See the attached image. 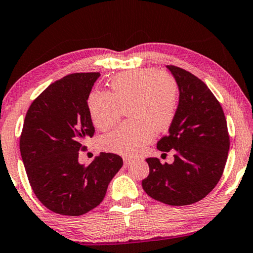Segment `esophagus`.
Segmentation results:
<instances>
[{
	"mask_svg": "<svg viewBox=\"0 0 253 253\" xmlns=\"http://www.w3.org/2000/svg\"><path fill=\"white\" fill-rule=\"evenodd\" d=\"M123 161H124V165H126V166H129L130 163H131L132 161H133V160H132V159H130V158H124V159H123Z\"/></svg>",
	"mask_w": 253,
	"mask_h": 253,
	"instance_id": "34e87169",
	"label": "esophagus"
}]
</instances>
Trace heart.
Here are the masks:
<instances>
[{
  "label": "heart",
  "instance_id": "1",
  "mask_svg": "<svg viewBox=\"0 0 253 253\" xmlns=\"http://www.w3.org/2000/svg\"><path fill=\"white\" fill-rule=\"evenodd\" d=\"M111 92L94 91L88 97V112L100 130L114 126L127 105L131 118L101 139L105 151L134 157L153 139L154 129L170 126L178 105V84L170 74L145 68L119 74Z\"/></svg>",
  "mask_w": 253,
  "mask_h": 253
}]
</instances>
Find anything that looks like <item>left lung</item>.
<instances>
[{
	"label": "left lung",
	"instance_id": "obj_1",
	"mask_svg": "<svg viewBox=\"0 0 253 253\" xmlns=\"http://www.w3.org/2000/svg\"><path fill=\"white\" fill-rule=\"evenodd\" d=\"M179 86V105L157 148L174 150L172 165L148 158L150 172L142 181L148 196L169 206H189L202 200L223 173L230 139L222 106L196 75L167 65Z\"/></svg>",
	"mask_w": 253,
	"mask_h": 253
}]
</instances>
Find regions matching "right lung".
<instances>
[{
	"instance_id": "add662e5",
	"label": "right lung",
	"mask_w": 253,
	"mask_h": 253,
	"mask_svg": "<svg viewBox=\"0 0 253 253\" xmlns=\"http://www.w3.org/2000/svg\"><path fill=\"white\" fill-rule=\"evenodd\" d=\"M99 72L73 73L48 85L26 112L20 151L33 192L44 207L63 215H82L103 200L123 166L114 153H100L88 166L79 151L94 134L87 99Z\"/></svg>"
}]
</instances>
